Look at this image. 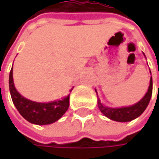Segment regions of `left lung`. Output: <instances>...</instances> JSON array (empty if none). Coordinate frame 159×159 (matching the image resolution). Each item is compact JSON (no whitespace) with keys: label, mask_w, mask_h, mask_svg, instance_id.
<instances>
[{"label":"left lung","mask_w":159,"mask_h":159,"mask_svg":"<svg viewBox=\"0 0 159 159\" xmlns=\"http://www.w3.org/2000/svg\"><path fill=\"white\" fill-rule=\"evenodd\" d=\"M151 95H152V78H150V87L147 93L143 96V98L132 106L110 108V107L104 106L99 98L97 99V104L101 112L107 118L114 121H118V122H127V121H131L133 119H136L143 112L150 102Z\"/></svg>","instance_id":"left-lung-1"}]
</instances>
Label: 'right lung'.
<instances>
[{
    "label": "right lung",
    "instance_id": "obj_1",
    "mask_svg": "<svg viewBox=\"0 0 159 159\" xmlns=\"http://www.w3.org/2000/svg\"><path fill=\"white\" fill-rule=\"evenodd\" d=\"M13 67V66H12ZM13 68L9 72V92L13 103L23 118L36 125H48L60 119L69 108L70 95L63 100L51 102H36L23 97L16 89L13 82ZM73 89V88H72ZM70 89V91L72 90Z\"/></svg>",
    "mask_w": 159,
    "mask_h": 159
}]
</instances>
